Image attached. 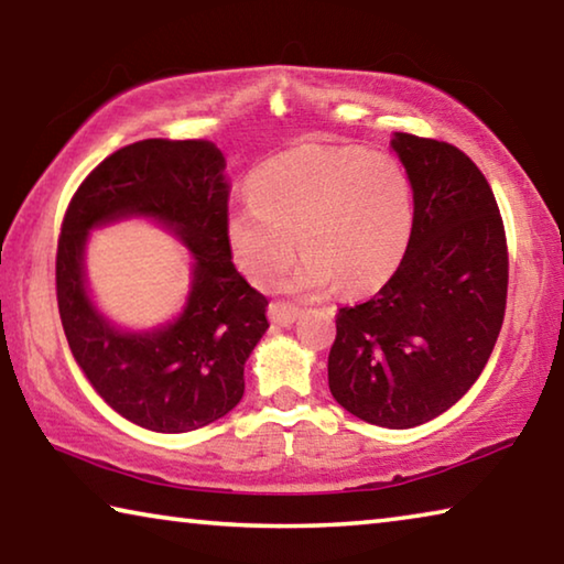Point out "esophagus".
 <instances>
[{"mask_svg":"<svg viewBox=\"0 0 564 564\" xmlns=\"http://www.w3.org/2000/svg\"><path fill=\"white\" fill-rule=\"evenodd\" d=\"M299 305H291V303H271L269 305V318L275 323V326H291V323L299 318Z\"/></svg>","mask_w":564,"mask_h":564,"instance_id":"esophagus-1","label":"esophagus"}]
</instances>
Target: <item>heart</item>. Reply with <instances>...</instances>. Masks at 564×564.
<instances>
[{"label": "heart", "instance_id": "heart-1", "mask_svg": "<svg viewBox=\"0 0 564 564\" xmlns=\"http://www.w3.org/2000/svg\"><path fill=\"white\" fill-rule=\"evenodd\" d=\"M413 231V191L393 156L360 147L301 144L256 169L251 198L226 221L228 246L248 279L269 283L291 263L295 237L303 263L291 289L360 293L383 283Z\"/></svg>", "mask_w": 564, "mask_h": 564}]
</instances>
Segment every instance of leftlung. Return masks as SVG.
<instances>
[{
    "instance_id": "8db88e82",
    "label": "left lung",
    "mask_w": 564,
    "mask_h": 564,
    "mask_svg": "<svg viewBox=\"0 0 564 564\" xmlns=\"http://www.w3.org/2000/svg\"><path fill=\"white\" fill-rule=\"evenodd\" d=\"M390 147L413 188V231L383 289L338 311L328 386L348 413L405 431L480 378L502 328L508 243L492 188L460 149L403 131Z\"/></svg>"
}]
</instances>
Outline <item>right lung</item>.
Here are the masks:
<instances>
[{
    "label": "right lung",
    "instance_id": "obj_1",
    "mask_svg": "<svg viewBox=\"0 0 564 564\" xmlns=\"http://www.w3.org/2000/svg\"><path fill=\"white\" fill-rule=\"evenodd\" d=\"M226 159L206 139H144L84 178L56 248V301L72 356L104 403L154 433L198 431L243 398V366L269 328V301L236 271L228 246ZM131 217L154 220L195 263L180 316L121 329L90 299L88 234Z\"/></svg>",
    "mask_w": 564,
    "mask_h": 564
}]
</instances>
